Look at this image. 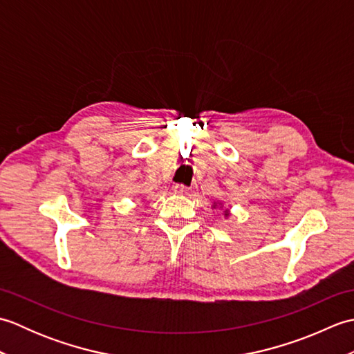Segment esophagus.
Returning <instances> with one entry per match:
<instances>
[{
	"label": "esophagus",
	"mask_w": 354,
	"mask_h": 354,
	"mask_svg": "<svg viewBox=\"0 0 354 354\" xmlns=\"http://www.w3.org/2000/svg\"><path fill=\"white\" fill-rule=\"evenodd\" d=\"M173 192H175L176 194H187L189 193V189H187V187L183 184H176L175 187H173Z\"/></svg>",
	"instance_id": "34e87169"
}]
</instances>
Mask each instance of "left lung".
Here are the masks:
<instances>
[{
    "label": "left lung",
    "mask_w": 354,
    "mask_h": 354,
    "mask_svg": "<svg viewBox=\"0 0 354 354\" xmlns=\"http://www.w3.org/2000/svg\"><path fill=\"white\" fill-rule=\"evenodd\" d=\"M214 207H216V205H214ZM223 214H225V216H228V209H225V212H223Z\"/></svg>",
    "instance_id": "left-lung-1"
}]
</instances>
